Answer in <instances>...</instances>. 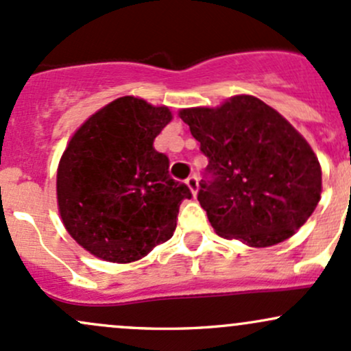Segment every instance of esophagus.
Listing matches in <instances>:
<instances>
[{"mask_svg":"<svg viewBox=\"0 0 351 351\" xmlns=\"http://www.w3.org/2000/svg\"><path fill=\"white\" fill-rule=\"evenodd\" d=\"M186 184H187V187L191 189L192 194L195 195L197 191H199V180H197V176H189L186 179Z\"/></svg>","mask_w":351,"mask_h":351,"instance_id":"obj_1","label":"esophagus"}]
</instances>
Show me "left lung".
<instances>
[{
  "label": "left lung",
  "instance_id": "1",
  "mask_svg": "<svg viewBox=\"0 0 351 351\" xmlns=\"http://www.w3.org/2000/svg\"><path fill=\"white\" fill-rule=\"evenodd\" d=\"M179 116L208 159L197 199L215 234L270 247L292 237L313 214L322 194L320 162L274 108L242 94Z\"/></svg>",
  "mask_w": 351,
  "mask_h": 351
}]
</instances>
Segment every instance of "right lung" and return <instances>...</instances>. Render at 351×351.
<instances>
[{"mask_svg": "<svg viewBox=\"0 0 351 351\" xmlns=\"http://www.w3.org/2000/svg\"><path fill=\"white\" fill-rule=\"evenodd\" d=\"M171 119L165 106L124 96L71 137L58 167V207L71 237L94 257L136 262L174 234L180 202L192 194L154 149Z\"/></svg>", "mask_w": 351, "mask_h": 351, "instance_id": "obj_1", "label": "right lung"}]
</instances>
